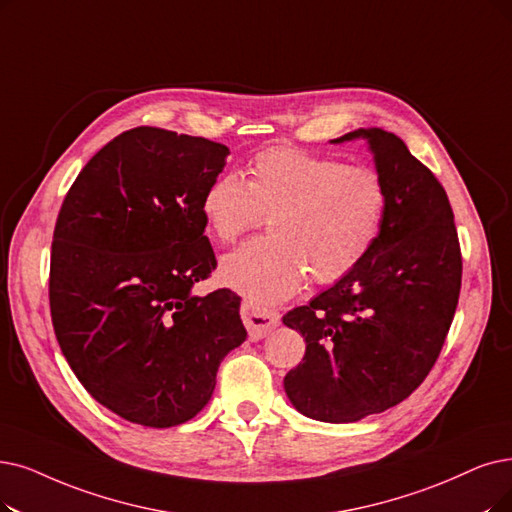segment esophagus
Here are the masks:
<instances>
[{
    "mask_svg": "<svg viewBox=\"0 0 512 512\" xmlns=\"http://www.w3.org/2000/svg\"><path fill=\"white\" fill-rule=\"evenodd\" d=\"M241 319L245 327H248L252 340L264 338L267 334H271L273 327L279 325V313H275L273 309H267V306L254 304L250 300H243L241 304Z\"/></svg>",
    "mask_w": 512,
    "mask_h": 512,
    "instance_id": "esophagus-1",
    "label": "esophagus"
}]
</instances>
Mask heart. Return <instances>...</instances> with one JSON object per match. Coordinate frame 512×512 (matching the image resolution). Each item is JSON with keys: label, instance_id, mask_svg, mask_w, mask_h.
Wrapping results in <instances>:
<instances>
[{"label": "heart", "instance_id": "obj_1", "mask_svg": "<svg viewBox=\"0 0 512 512\" xmlns=\"http://www.w3.org/2000/svg\"><path fill=\"white\" fill-rule=\"evenodd\" d=\"M199 212L218 243L258 229L269 235L222 260L220 277L250 302L292 296L304 279L332 285L370 256L388 214V187L367 166L296 147L258 151L248 180L216 174L201 193Z\"/></svg>", "mask_w": 512, "mask_h": 512}]
</instances>
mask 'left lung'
Instances as JSON below:
<instances>
[{"mask_svg":"<svg viewBox=\"0 0 512 512\" xmlns=\"http://www.w3.org/2000/svg\"><path fill=\"white\" fill-rule=\"evenodd\" d=\"M367 138L388 187L378 243L359 267L309 304L283 315L306 340L283 378L298 412L357 422L410 397L424 382L454 321L462 254L445 189L405 142L380 128Z\"/></svg>","mask_w":512,"mask_h":512,"instance_id":"8db88e82","label":"left lung"}]
</instances>
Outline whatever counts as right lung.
Masks as SVG:
<instances>
[{"label": "right lung", "mask_w": 512, "mask_h": 512, "mask_svg": "<svg viewBox=\"0 0 512 512\" xmlns=\"http://www.w3.org/2000/svg\"><path fill=\"white\" fill-rule=\"evenodd\" d=\"M220 142L138 126L107 142L60 206L50 313L86 391L134 424L197 416L220 361L245 340L239 296H193L216 269L199 201L222 172Z\"/></svg>", "instance_id": "1"}]
</instances>
